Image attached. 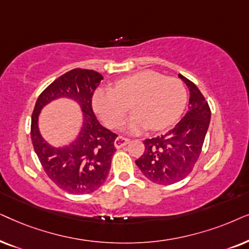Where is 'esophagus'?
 Wrapping results in <instances>:
<instances>
[{
	"label": "esophagus",
	"instance_id": "esophagus-1",
	"mask_svg": "<svg viewBox=\"0 0 249 249\" xmlns=\"http://www.w3.org/2000/svg\"><path fill=\"white\" fill-rule=\"evenodd\" d=\"M128 142H130V139L124 138V137H118V138L115 140L114 144H115L116 148L119 149V148L124 147V145H126V144L128 143Z\"/></svg>",
	"mask_w": 249,
	"mask_h": 249
}]
</instances>
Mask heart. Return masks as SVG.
I'll list each match as a JSON object with an SVG mask.
<instances>
[{"label":"heart","mask_w":249,"mask_h":249,"mask_svg":"<svg viewBox=\"0 0 249 249\" xmlns=\"http://www.w3.org/2000/svg\"><path fill=\"white\" fill-rule=\"evenodd\" d=\"M131 104L133 115L125 124L130 132L148 127L164 130L178 121L187 104V90L175 77L142 71L115 82L112 88H98L92 95V107L108 126L115 127Z\"/></svg>","instance_id":"heart-1"}]
</instances>
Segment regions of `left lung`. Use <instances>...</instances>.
<instances>
[{
  "label": "left lung",
  "mask_w": 249,
  "mask_h": 249,
  "mask_svg": "<svg viewBox=\"0 0 249 249\" xmlns=\"http://www.w3.org/2000/svg\"><path fill=\"white\" fill-rule=\"evenodd\" d=\"M188 111L175 126L163 135L145 139L144 152L135 164L148 180L157 184H173L191 173L199 158L211 121V109L199 89L184 76Z\"/></svg>",
  "instance_id": "1"
}]
</instances>
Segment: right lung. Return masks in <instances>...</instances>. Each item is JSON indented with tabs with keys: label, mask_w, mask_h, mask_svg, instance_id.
<instances>
[{
	"label": "right lung",
	"mask_w": 249,
	"mask_h": 249,
	"mask_svg": "<svg viewBox=\"0 0 249 249\" xmlns=\"http://www.w3.org/2000/svg\"><path fill=\"white\" fill-rule=\"evenodd\" d=\"M102 79L101 74L89 69L66 72L39 94L32 115V142L45 173L59 188L72 195L98 190L108 177L116 151L117 135L102 126L92 109V95ZM59 97L71 98L81 106L83 125L74 142L55 148L39 133L38 116L44 105Z\"/></svg>",
	"instance_id": "right-lung-1"
}]
</instances>
